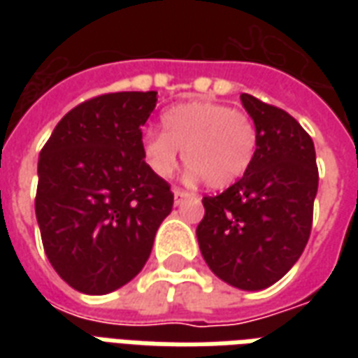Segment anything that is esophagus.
Wrapping results in <instances>:
<instances>
[{
	"mask_svg": "<svg viewBox=\"0 0 358 358\" xmlns=\"http://www.w3.org/2000/svg\"><path fill=\"white\" fill-rule=\"evenodd\" d=\"M192 197H194V195L189 194V192L178 189V187L174 189V203H176V205H182V203L186 201V199H192Z\"/></svg>",
	"mask_w": 358,
	"mask_h": 358,
	"instance_id": "34e87169",
	"label": "esophagus"
}]
</instances>
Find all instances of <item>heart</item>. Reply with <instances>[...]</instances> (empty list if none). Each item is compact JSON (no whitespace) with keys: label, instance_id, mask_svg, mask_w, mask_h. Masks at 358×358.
<instances>
[{"label":"heart","instance_id":"1","mask_svg":"<svg viewBox=\"0 0 358 358\" xmlns=\"http://www.w3.org/2000/svg\"><path fill=\"white\" fill-rule=\"evenodd\" d=\"M163 132H145L141 155L151 171L169 178L178 166V151L192 178L224 189L251 169L259 149V130L245 110L224 103L197 99L172 105L161 115Z\"/></svg>","mask_w":358,"mask_h":358}]
</instances>
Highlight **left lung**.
Here are the masks:
<instances>
[{
  "mask_svg": "<svg viewBox=\"0 0 358 358\" xmlns=\"http://www.w3.org/2000/svg\"><path fill=\"white\" fill-rule=\"evenodd\" d=\"M259 130L249 172L215 197H203L199 249L226 284L257 292L284 276L307 245L318 189L315 143L285 110L241 94Z\"/></svg>",
  "mask_w": 358,
  "mask_h": 358,
  "instance_id": "8db88e82",
  "label": "left lung"
}]
</instances>
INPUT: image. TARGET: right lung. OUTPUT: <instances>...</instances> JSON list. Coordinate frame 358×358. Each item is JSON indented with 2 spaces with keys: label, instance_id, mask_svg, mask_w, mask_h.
<instances>
[{
  "label": "right lung",
  "instance_id": "1",
  "mask_svg": "<svg viewBox=\"0 0 358 358\" xmlns=\"http://www.w3.org/2000/svg\"><path fill=\"white\" fill-rule=\"evenodd\" d=\"M157 92H117L59 120L38 161L36 218L51 266L76 292L105 295L145 266L174 195L141 155Z\"/></svg>",
  "mask_w": 358,
  "mask_h": 358
}]
</instances>
